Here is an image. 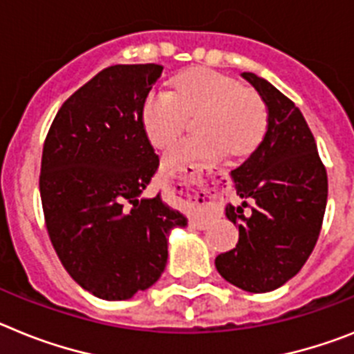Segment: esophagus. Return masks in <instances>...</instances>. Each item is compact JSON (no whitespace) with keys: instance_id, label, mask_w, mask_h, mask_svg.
<instances>
[{"instance_id":"esophagus-1","label":"esophagus","mask_w":354,"mask_h":354,"mask_svg":"<svg viewBox=\"0 0 354 354\" xmlns=\"http://www.w3.org/2000/svg\"><path fill=\"white\" fill-rule=\"evenodd\" d=\"M198 181L199 180H194V178H189V180L183 181V190H187V196H190L189 192H192V194H194V198H199L198 190L190 189V185H198ZM207 198H208V196H207Z\"/></svg>"}]
</instances>
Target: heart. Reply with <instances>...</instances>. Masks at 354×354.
Returning <instances> with one entry per match:
<instances>
[{
    "label": "heart",
    "instance_id": "obj_1",
    "mask_svg": "<svg viewBox=\"0 0 354 354\" xmlns=\"http://www.w3.org/2000/svg\"><path fill=\"white\" fill-rule=\"evenodd\" d=\"M201 112V137L180 140L164 155L169 171L203 164L224 153L244 156L262 140L267 126L266 104L251 91L210 69H192L178 76L173 91L156 88L142 104V126L153 146L165 147L183 131L187 115Z\"/></svg>",
    "mask_w": 354,
    "mask_h": 354
}]
</instances>
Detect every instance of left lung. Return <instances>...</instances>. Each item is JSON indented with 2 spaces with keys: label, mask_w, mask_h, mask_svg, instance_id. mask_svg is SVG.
<instances>
[{
  "label": "left lung",
  "mask_w": 354,
  "mask_h": 354,
  "mask_svg": "<svg viewBox=\"0 0 354 354\" xmlns=\"http://www.w3.org/2000/svg\"><path fill=\"white\" fill-rule=\"evenodd\" d=\"M241 76L266 103L267 131L230 173L242 203L228 205L226 217L239 226V242L215 258V267L235 287L262 294L287 283L308 260L321 233L328 176L301 110L267 80ZM248 198L254 205L244 212Z\"/></svg>",
  "instance_id": "left-lung-1"
}]
</instances>
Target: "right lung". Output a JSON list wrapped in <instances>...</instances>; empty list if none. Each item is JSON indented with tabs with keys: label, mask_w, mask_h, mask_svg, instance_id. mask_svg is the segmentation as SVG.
I'll return each mask as SVG.
<instances>
[{
	"label": "right lung",
	"mask_w": 354,
	"mask_h": 354,
	"mask_svg": "<svg viewBox=\"0 0 354 354\" xmlns=\"http://www.w3.org/2000/svg\"><path fill=\"white\" fill-rule=\"evenodd\" d=\"M162 71L135 64L97 73L58 110L42 149L51 244L71 278L100 299H130L156 283L171 230L187 226L162 196H144L158 156L142 104Z\"/></svg>",
	"instance_id": "obj_1"
}]
</instances>
